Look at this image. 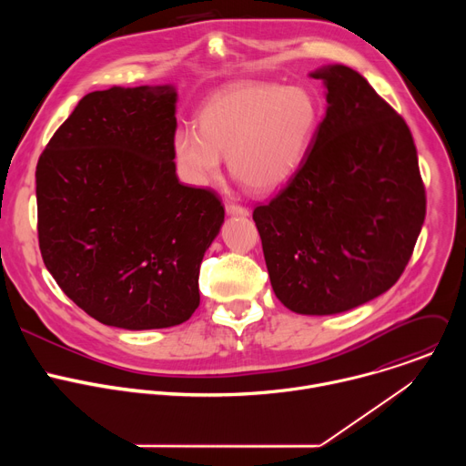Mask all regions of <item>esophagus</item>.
I'll list each match as a JSON object with an SVG mask.
<instances>
[{
  "label": "esophagus",
  "mask_w": 466,
  "mask_h": 466,
  "mask_svg": "<svg viewBox=\"0 0 466 466\" xmlns=\"http://www.w3.org/2000/svg\"><path fill=\"white\" fill-rule=\"evenodd\" d=\"M225 210H227L228 216H239V218H247L248 216V208L239 207V205H227Z\"/></svg>",
  "instance_id": "34e87169"
}]
</instances>
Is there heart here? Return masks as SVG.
Instances as JSON below:
<instances>
[{
  "instance_id": "obj_1",
  "label": "heart",
  "mask_w": 466,
  "mask_h": 466,
  "mask_svg": "<svg viewBox=\"0 0 466 466\" xmlns=\"http://www.w3.org/2000/svg\"><path fill=\"white\" fill-rule=\"evenodd\" d=\"M319 125V105L304 86L239 83L216 94L201 125H178L171 151L180 178L205 187L221 175L223 155L234 177L268 193L300 167Z\"/></svg>"
}]
</instances>
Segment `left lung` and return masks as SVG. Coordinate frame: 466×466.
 <instances>
[{"mask_svg": "<svg viewBox=\"0 0 466 466\" xmlns=\"http://www.w3.org/2000/svg\"><path fill=\"white\" fill-rule=\"evenodd\" d=\"M309 77L326 88V116L297 173L252 219L277 299L300 315H336L400 279L426 195L411 132L374 88L343 64Z\"/></svg>", "mask_w": 466, "mask_h": 466, "instance_id": "1", "label": "left lung"}]
</instances>
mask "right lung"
Segmentation results:
<instances>
[{
    "label": "right lung",
    "mask_w": 466,
    "mask_h": 466,
    "mask_svg": "<svg viewBox=\"0 0 466 466\" xmlns=\"http://www.w3.org/2000/svg\"><path fill=\"white\" fill-rule=\"evenodd\" d=\"M177 86L85 96L36 166L38 241L60 289L123 329L186 322L198 268L225 223L207 189L178 182Z\"/></svg>",
    "instance_id": "obj_1"
}]
</instances>
